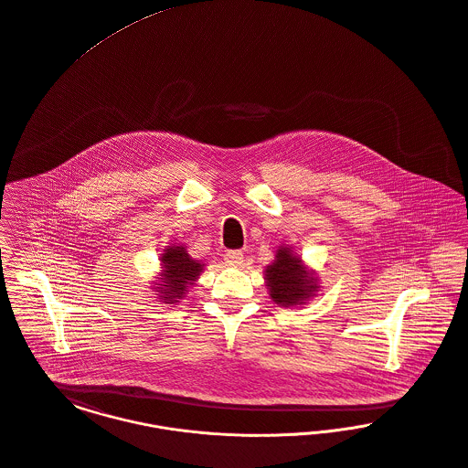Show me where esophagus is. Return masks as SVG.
I'll list each match as a JSON object with an SVG mask.
<instances>
[{
    "mask_svg": "<svg viewBox=\"0 0 468 468\" xmlns=\"http://www.w3.org/2000/svg\"><path fill=\"white\" fill-rule=\"evenodd\" d=\"M224 260H226V265H229V267H242L244 265L242 250H228Z\"/></svg>",
    "mask_w": 468,
    "mask_h": 468,
    "instance_id": "esophagus-1",
    "label": "esophagus"
}]
</instances>
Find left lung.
I'll return each instance as SVG.
<instances>
[{"label": "left lung", "instance_id": "obj_1", "mask_svg": "<svg viewBox=\"0 0 468 468\" xmlns=\"http://www.w3.org/2000/svg\"><path fill=\"white\" fill-rule=\"evenodd\" d=\"M265 284L271 299L279 307L309 303L320 290V277L309 269L292 246H279L274 261L265 267Z\"/></svg>", "mask_w": 468, "mask_h": 468}]
</instances>
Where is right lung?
I'll return each mask as SVG.
<instances>
[{
	"mask_svg": "<svg viewBox=\"0 0 468 468\" xmlns=\"http://www.w3.org/2000/svg\"><path fill=\"white\" fill-rule=\"evenodd\" d=\"M159 260L161 272L152 281L154 286L150 288L157 292L159 303H180L205 271V263L193 258L184 244L165 246Z\"/></svg>",
	"mask_w": 468,
	"mask_h": 468,
	"instance_id": "obj_1",
	"label": "right lung"
}]
</instances>
